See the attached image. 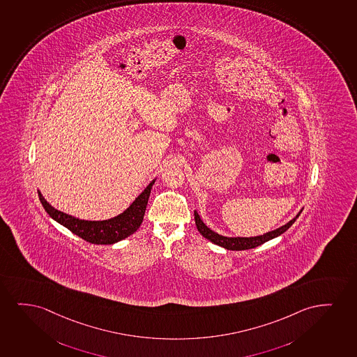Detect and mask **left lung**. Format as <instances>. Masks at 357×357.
Instances as JSON below:
<instances>
[{
  "instance_id": "obj_1",
  "label": "left lung",
  "mask_w": 357,
  "mask_h": 357,
  "mask_svg": "<svg viewBox=\"0 0 357 357\" xmlns=\"http://www.w3.org/2000/svg\"><path fill=\"white\" fill-rule=\"evenodd\" d=\"M296 214V217L293 218L292 220H289L287 224H284L282 227L275 229L273 231L266 232L264 235H260V236L253 237H229L222 236L220 234L213 231L212 229H209L204 220L199 217V214L197 213V211H195V222H196V227L199 230V234L202 236L206 237L207 240L214 243V245H220L222 248L229 250H250V248H255L258 245H263L265 242L273 240L275 237L282 235L283 232L287 231L289 227H292L293 222H296V218L299 217L301 213Z\"/></svg>"
}]
</instances>
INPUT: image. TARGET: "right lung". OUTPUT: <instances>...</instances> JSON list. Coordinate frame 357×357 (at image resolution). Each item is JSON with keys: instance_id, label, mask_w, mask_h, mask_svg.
Here are the masks:
<instances>
[{"instance_id": "add662e5", "label": "right lung", "mask_w": 357, "mask_h": 357, "mask_svg": "<svg viewBox=\"0 0 357 357\" xmlns=\"http://www.w3.org/2000/svg\"><path fill=\"white\" fill-rule=\"evenodd\" d=\"M155 181L156 179L150 181V184L138 195V197H135L128 208L119 215L105 220H84L73 217L54 208L42 196L41 191L38 190V192L42 206L50 217L69 229L73 234L94 245H114L116 242L125 240L126 237L130 236L139 229Z\"/></svg>"}]
</instances>
